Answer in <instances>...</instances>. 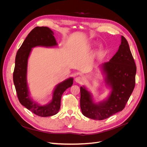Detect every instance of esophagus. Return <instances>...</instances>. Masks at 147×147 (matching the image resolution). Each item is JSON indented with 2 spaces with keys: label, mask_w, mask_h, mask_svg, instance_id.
<instances>
[{
  "label": "esophagus",
  "mask_w": 147,
  "mask_h": 147,
  "mask_svg": "<svg viewBox=\"0 0 147 147\" xmlns=\"http://www.w3.org/2000/svg\"><path fill=\"white\" fill-rule=\"evenodd\" d=\"M83 78H81V77L79 76V77H77L75 79V81L76 83H82L83 82Z\"/></svg>",
  "instance_id": "1"
}]
</instances>
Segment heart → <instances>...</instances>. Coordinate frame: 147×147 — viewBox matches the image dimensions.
<instances>
[{"mask_svg":"<svg viewBox=\"0 0 147 147\" xmlns=\"http://www.w3.org/2000/svg\"><path fill=\"white\" fill-rule=\"evenodd\" d=\"M102 51H103V48H102V46H100L99 47V48H98V53H102Z\"/></svg>","mask_w":147,"mask_h":147,"instance_id":"b5f03b06","label":"heart"}]
</instances>
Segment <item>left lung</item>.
Instances as JSON below:
<instances>
[{
    "mask_svg": "<svg viewBox=\"0 0 147 147\" xmlns=\"http://www.w3.org/2000/svg\"><path fill=\"white\" fill-rule=\"evenodd\" d=\"M101 68L105 81L111 90L105 100L95 103L84 86L80 87V109L86 117L102 120L122 111L135 86L136 66L127 40L121 36L118 51Z\"/></svg>",
    "mask_w": 147,
    "mask_h": 147,
    "instance_id": "left-lung-1",
    "label": "left lung"
}]
</instances>
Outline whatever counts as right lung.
Wrapping results in <instances>:
<instances>
[{
  "label": "right lung",
  "mask_w": 147,
  "mask_h": 147,
  "mask_svg": "<svg viewBox=\"0 0 147 147\" xmlns=\"http://www.w3.org/2000/svg\"><path fill=\"white\" fill-rule=\"evenodd\" d=\"M53 32L47 27H36L28 34L17 51L13 73V80L19 101L30 111L40 117H49L57 114L61 99L64 91L73 84L70 78L58 84L53 92L51 101L40 105L30 97L27 82L28 59L32 48L36 46L53 47L58 45Z\"/></svg>",
  "instance_id": "add662e5"
}]
</instances>
